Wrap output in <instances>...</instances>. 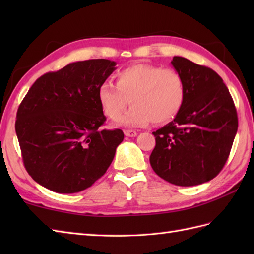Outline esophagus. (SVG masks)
Returning a JSON list of instances; mask_svg holds the SVG:
<instances>
[{
    "instance_id": "34e87169",
    "label": "esophagus",
    "mask_w": 254,
    "mask_h": 254,
    "mask_svg": "<svg viewBox=\"0 0 254 254\" xmlns=\"http://www.w3.org/2000/svg\"><path fill=\"white\" fill-rule=\"evenodd\" d=\"M124 135L128 137H135L137 135V132L134 130H126L124 131Z\"/></svg>"
}]
</instances>
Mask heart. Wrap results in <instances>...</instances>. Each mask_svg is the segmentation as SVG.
I'll return each mask as SVG.
<instances>
[{
  "instance_id": "1",
  "label": "heart",
  "mask_w": 254,
  "mask_h": 254,
  "mask_svg": "<svg viewBox=\"0 0 254 254\" xmlns=\"http://www.w3.org/2000/svg\"><path fill=\"white\" fill-rule=\"evenodd\" d=\"M115 79L116 85L100 84L97 98L104 115L111 120H117L130 101V109L118 120L120 126L143 127L152 121L166 124L179 115L185 105L186 83L172 68L134 64L120 69Z\"/></svg>"
}]
</instances>
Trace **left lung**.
<instances>
[{
  "label": "left lung",
  "instance_id": "obj_1",
  "mask_svg": "<svg viewBox=\"0 0 254 254\" xmlns=\"http://www.w3.org/2000/svg\"><path fill=\"white\" fill-rule=\"evenodd\" d=\"M171 64L186 83L185 105L174 120L153 132L156 146L149 161L156 174L172 185L197 186L223 169L238 117L216 72L182 57H174Z\"/></svg>",
  "mask_w": 254,
  "mask_h": 254
}]
</instances>
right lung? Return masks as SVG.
<instances>
[{
  "label": "right lung",
  "instance_id": "right-lung-1",
  "mask_svg": "<svg viewBox=\"0 0 254 254\" xmlns=\"http://www.w3.org/2000/svg\"><path fill=\"white\" fill-rule=\"evenodd\" d=\"M106 59L69 63L32 84L18 107L15 130L27 172L57 193H76L105 175L123 138L99 130L106 121L97 91L116 69Z\"/></svg>",
  "mask_w": 254,
  "mask_h": 254
}]
</instances>
